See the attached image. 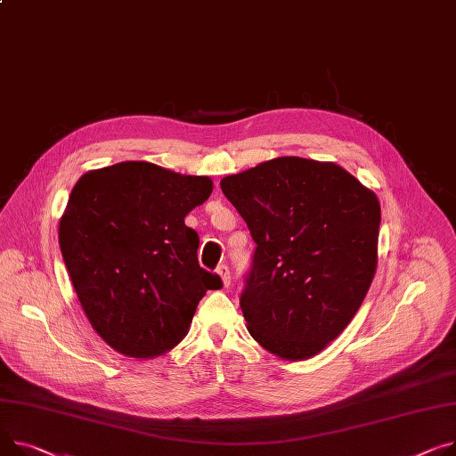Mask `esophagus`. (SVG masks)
I'll return each mask as SVG.
<instances>
[{"mask_svg": "<svg viewBox=\"0 0 456 456\" xmlns=\"http://www.w3.org/2000/svg\"><path fill=\"white\" fill-rule=\"evenodd\" d=\"M216 271H218V275L222 277V282H224V286L227 288V286L231 284V271H229V267H227L225 264H220Z\"/></svg>", "mask_w": 456, "mask_h": 456, "instance_id": "esophagus-1", "label": "esophagus"}]
</instances>
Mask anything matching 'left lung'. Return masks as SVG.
Listing matches in <instances>:
<instances>
[{
    "mask_svg": "<svg viewBox=\"0 0 456 456\" xmlns=\"http://www.w3.org/2000/svg\"><path fill=\"white\" fill-rule=\"evenodd\" d=\"M255 240L240 308L284 359L319 354L352 321L378 262L381 208L345 168L277 158L220 181Z\"/></svg>",
    "mask_w": 456,
    "mask_h": 456,
    "instance_id": "obj_1",
    "label": "left lung"
}]
</instances>
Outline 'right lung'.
<instances>
[{
    "instance_id": "obj_1",
    "label": "right lung",
    "mask_w": 456,
    "mask_h": 456,
    "mask_svg": "<svg viewBox=\"0 0 456 456\" xmlns=\"http://www.w3.org/2000/svg\"><path fill=\"white\" fill-rule=\"evenodd\" d=\"M212 192L203 175L144 161L86 172L71 191L58 241L80 305L99 336L130 357H154L187 336L207 289L200 236L185 216Z\"/></svg>"
}]
</instances>
